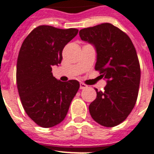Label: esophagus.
Masks as SVG:
<instances>
[{
  "mask_svg": "<svg viewBox=\"0 0 154 154\" xmlns=\"http://www.w3.org/2000/svg\"><path fill=\"white\" fill-rule=\"evenodd\" d=\"M88 88L87 85H85V84L84 83L80 84V88L81 89H85V88Z\"/></svg>",
  "mask_w": 154,
  "mask_h": 154,
  "instance_id": "1",
  "label": "esophagus"
}]
</instances>
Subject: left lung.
Returning a JSON list of instances; mask_svg holds the SVG:
<instances>
[{
    "mask_svg": "<svg viewBox=\"0 0 154 154\" xmlns=\"http://www.w3.org/2000/svg\"><path fill=\"white\" fill-rule=\"evenodd\" d=\"M81 40L94 45L97 51L95 70L107 79L104 91H98L89 106L95 121L112 128L122 123L136 103L141 69L136 50L130 37L110 23L80 30Z\"/></svg>",
    "mask_w": 154,
    "mask_h": 154,
    "instance_id": "obj_1",
    "label": "left lung"
}]
</instances>
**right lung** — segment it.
<instances>
[{"label": "right lung", "mask_w": 154, "mask_h": 154, "mask_svg": "<svg viewBox=\"0 0 154 154\" xmlns=\"http://www.w3.org/2000/svg\"><path fill=\"white\" fill-rule=\"evenodd\" d=\"M78 29L39 26L26 37L19 50L16 83L23 109L37 125L51 128L64 120L80 88L77 81L62 82L53 77L63 50Z\"/></svg>", "instance_id": "right-lung-1"}]
</instances>
